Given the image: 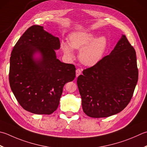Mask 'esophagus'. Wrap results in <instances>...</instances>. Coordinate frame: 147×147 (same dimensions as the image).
I'll use <instances>...</instances> for the list:
<instances>
[{"mask_svg": "<svg viewBox=\"0 0 147 147\" xmlns=\"http://www.w3.org/2000/svg\"><path fill=\"white\" fill-rule=\"evenodd\" d=\"M81 74H82V70L79 68L77 69L76 70V77H78L79 75H80Z\"/></svg>", "mask_w": 147, "mask_h": 147, "instance_id": "34e87169", "label": "esophagus"}]
</instances>
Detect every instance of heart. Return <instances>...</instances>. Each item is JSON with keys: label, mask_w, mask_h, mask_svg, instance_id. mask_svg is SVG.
Returning a JSON list of instances; mask_svg holds the SVG:
<instances>
[{"label": "heart", "mask_w": 147, "mask_h": 147, "mask_svg": "<svg viewBox=\"0 0 147 147\" xmlns=\"http://www.w3.org/2000/svg\"><path fill=\"white\" fill-rule=\"evenodd\" d=\"M97 34L92 32H78L71 34L70 44H63L64 52L70 57L73 56V48L81 50L80 59L83 64L93 65L102 58L107 47V40L105 37L96 39Z\"/></svg>", "instance_id": "b5f03b06"}]
</instances>
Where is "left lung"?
Returning <instances> with one entry per match:
<instances>
[{"label": "left lung", "instance_id": "left-lung-1", "mask_svg": "<svg viewBox=\"0 0 147 147\" xmlns=\"http://www.w3.org/2000/svg\"><path fill=\"white\" fill-rule=\"evenodd\" d=\"M138 80L136 51L123 35L110 55L78 77L84 113L92 118L119 113L130 102Z\"/></svg>", "mask_w": 147, "mask_h": 147}]
</instances>
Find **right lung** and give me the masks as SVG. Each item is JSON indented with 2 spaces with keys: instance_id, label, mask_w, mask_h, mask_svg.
<instances>
[{
  "instance_id": "add662e5",
  "label": "right lung",
  "mask_w": 147,
  "mask_h": 147,
  "mask_svg": "<svg viewBox=\"0 0 147 147\" xmlns=\"http://www.w3.org/2000/svg\"><path fill=\"white\" fill-rule=\"evenodd\" d=\"M60 41L38 25L31 26L11 51L9 80L20 106L32 113L50 115L58 108L63 87L76 76L73 64L57 59ZM36 52L39 61L33 59Z\"/></svg>"
}]
</instances>
